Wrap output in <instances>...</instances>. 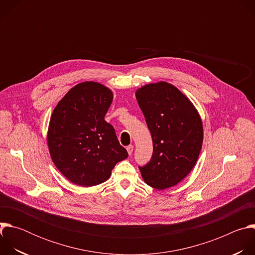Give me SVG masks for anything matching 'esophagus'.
<instances>
[{
    "label": "esophagus",
    "mask_w": 255,
    "mask_h": 255,
    "mask_svg": "<svg viewBox=\"0 0 255 255\" xmlns=\"http://www.w3.org/2000/svg\"><path fill=\"white\" fill-rule=\"evenodd\" d=\"M133 148H134V147H133V145H129V146H127V148H126V149H127V151H128V154H129V155H131V154H132V152H133Z\"/></svg>",
    "instance_id": "obj_1"
}]
</instances>
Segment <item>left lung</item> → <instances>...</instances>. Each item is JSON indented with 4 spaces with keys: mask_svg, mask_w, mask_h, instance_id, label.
<instances>
[{
    "mask_svg": "<svg viewBox=\"0 0 255 255\" xmlns=\"http://www.w3.org/2000/svg\"><path fill=\"white\" fill-rule=\"evenodd\" d=\"M151 133L153 153L139 166L148 186L164 190L178 184L195 166L203 144V124L192 102L174 86L159 82L136 91Z\"/></svg>",
    "mask_w": 255,
    "mask_h": 255,
    "instance_id": "obj_1",
    "label": "left lung"
}]
</instances>
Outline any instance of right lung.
<instances>
[{"label": "right lung", "mask_w": 255, "mask_h": 255, "mask_svg": "<svg viewBox=\"0 0 255 255\" xmlns=\"http://www.w3.org/2000/svg\"><path fill=\"white\" fill-rule=\"evenodd\" d=\"M113 93L84 82L59 101L50 118L47 144L51 159L72 184L93 187L106 181L117 162L128 157L114 127L105 121Z\"/></svg>", "instance_id": "obj_1"}]
</instances>
